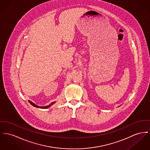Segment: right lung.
Wrapping results in <instances>:
<instances>
[{"mask_svg":"<svg viewBox=\"0 0 150 150\" xmlns=\"http://www.w3.org/2000/svg\"><path fill=\"white\" fill-rule=\"evenodd\" d=\"M29 102L30 103V104H31L32 105H33V106H35V107H36V108H41V109H47V108H48L49 107H50V106H51L52 104H53V103H54V102H52V103H50V105L46 106H45V107H42V106H37L36 105H35V103H33V102H32L30 101V100H29Z\"/></svg>","mask_w":150,"mask_h":150,"instance_id":"add662e5","label":"right lung"}]
</instances>
